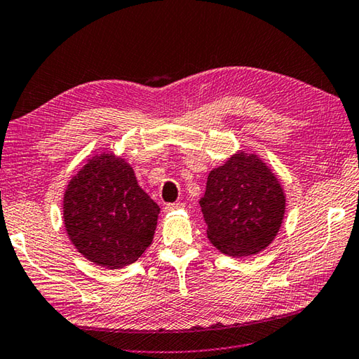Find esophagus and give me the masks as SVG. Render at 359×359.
Instances as JSON below:
<instances>
[{"mask_svg": "<svg viewBox=\"0 0 359 359\" xmlns=\"http://www.w3.org/2000/svg\"><path fill=\"white\" fill-rule=\"evenodd\" d=\"M184 207H185L184 202H174V204H166L165 212H172V210H177V208H184Z\"/></svg>", "mask_w": 359, "mask_h": 359, "instance_id": "34e87169", "label": "esophagus"}]
</instances>
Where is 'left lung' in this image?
I'll use <instances>...</instances> for the list:
<instances>
[{"label":"left lung","mask_w":359,"mask_h":359,"mask_svg":"<svg viewBox=\"0 0 359 359\" xmlns=\"http://www.w3.org/2000/svg\"><path fill=\"white\" fill-rule=\"evenodd\" d=\"M199 204L213 246L229 256H250L275 240L285 196L262 160L240 152L208 174Z\"/></svg>","instance_id":"left-lung-1"}]
</instances>
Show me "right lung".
Listing matches in <instances>:
<instances>
[{"instance_id": "add662e5", "label": "right lung", "mask_w": 359, "mask_h": 359, "mask_svg": "<svg viewBox=\"0 0 359 359\" xmlns=\"http://www.w3.org/2000/svg\"><path fill=\"white\" fill-rule=\"evenodd\" d=\"M160 208L133 169L113 154L89 160L67 185L64 224L84 257L107 269L138 260L152 243Z\"/></svg>"}]
</instances>
